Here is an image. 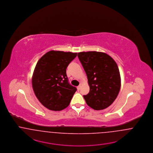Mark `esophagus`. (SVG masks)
<instances>
[{
	"mask_svg": "<svg viewBox=\"0 0 153 153\" xmlns=\"http://www.w3.org/2000/svg\"><path fill=\"white\" fill-rule=\"evenodd\" d=\"M81 86H82V85H81V84H80L77 87V88H78V90H79Z\"/></svg>",
	"mask_w": 153,
	"mask_h": 153,
	"instance_id": "obj_1",
	"label": "esophagus"
}]
</instances>
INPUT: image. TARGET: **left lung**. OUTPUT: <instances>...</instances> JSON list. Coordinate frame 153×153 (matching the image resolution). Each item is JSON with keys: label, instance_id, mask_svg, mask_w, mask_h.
I'll list each match as a JSON object with an SVG mask.
<instances>
[{"label": "left lung", "instance_id": "1", "mask_svg": "<svg viewBox=\"0 0 153 153\" xmlns=\"http://www.w3.org/2000/svg\"><path fill=\"white\" fill-rule=\"evenodd\" d=\"M90 86V91L83 97L88 106L95 110L110 106L117 98L120 88L118 67L107 53L88 51L78 53Z\"/></svg>", "mask_w": 153, "mask_h": 153}]
</instances>
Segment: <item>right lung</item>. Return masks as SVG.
I'll list each match as a JSON object with an SVG mask.
<instances>
[{"instance_id":"obj_1","label":"right lung","mask_w":153,"mask_h":153,"mask_svg":"<svg viewBox=\"0 0 153 153\" xmlns=\"http://www.w3.org/2000/svg\"><path fill=\"white\" fill-rule=\"evenodd\" d=\"M77 53L50 51L36 63L32 78L34 93L47 108L60 111L66 108L76 91L66 75V68Z\"/></svg>"}]
</instances>
